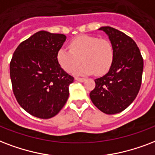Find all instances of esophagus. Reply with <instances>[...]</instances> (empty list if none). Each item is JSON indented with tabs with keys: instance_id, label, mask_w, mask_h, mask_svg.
Returning <instances> with one entry per match:
<instances>
[{
	"instance_id": "34e87169",
	"label": "esophagus",
	"mask_w": 155,
	"mask_h": 155,
	"mask_svg": "<svg viewBox=\"0 0 155 155\" xmlns=\"http://www.w3.org/2000/svg\"><path fill=\"white\" fill-rule=\"evenodd\" d=\"M75 80H76L77 81H79V82H83V81H86V79L85 78H76Z\"/></svg>"
}]
</instances>
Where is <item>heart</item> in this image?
I'll use <instances>...</instances> for the list:
<instances>
[{
  "label": "heart",
  "mask_w": 155,
  "mask_h": 155,
  "mask_svg": "<svg viewBox=\"0 0 155 155\" xmlns=\"http://www.w3.org/2000/svg\"><path fill=\"white\" fill-rule=\"evenodd\" d=\"M114 56L113 45L108 39L81 35L69 42V49H59L56 60L67 73H74L82 61L83 64L75 74L87 75L94 73L96 75H104L111 69Z\"/></svg>",
  "instance_id": "obj_1"
}]
</instances>
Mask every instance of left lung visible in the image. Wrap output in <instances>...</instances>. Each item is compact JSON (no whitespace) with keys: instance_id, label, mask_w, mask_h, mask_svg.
<instances>
[{"instance_id":"left-lung-1","label":"left lung","mask_w":155,"mask_h":155,"mask_svg":"<svg viewBox=\"0 0 155 155\" xmlns=\"http://www.w3.org/2000/svg\"><path fill=\"white\" fill-rule=\"evenodd\" d=\"M113 45L115 56L111 69L97 78L90 93L92 103L104 113L112 115L126 109L136 99L141 87L143 58L134 40L123 32L102 26Z\"/></svg>"}]
</instances>
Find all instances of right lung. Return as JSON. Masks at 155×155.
Returning <instances> with one entry per match:
<instances>
[{
    "mask_svg": "<svg viewBox=\"0 0 155 155\" xmlns=\"http://www.w3.org/2000/svg\"><path fill=\"white\" fill-rule=\"evenodd\" d=\"M65 39L63 34L40 31L21 42L13 55L9 64L13 91L19 105L31 116L51 118L69 98L74 78L56 60Z\"/></svg>",
    "mask_w": 155,
    "mask_h": 155,
    "instance_id": "right-lung-1",
    "label": "right lung"
}]
</instances>
